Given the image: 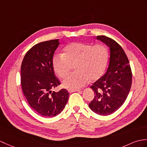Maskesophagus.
Segmentation results:
<instances>
[{
  "label": "esophagus",
  "mask_w": 147,
  "mask_h": 147,
  "mask_svg": "<svg viewBox=\"0 0 147 147\" xmlns=\"http://www.w3.org/2000/svg\"><path fill=\"white\" fill-rule=\"evenodd\" d=\"M80 91V90L77 89V90H74V89H69L68 90V92L69 93H73V92H76V91Z\"/></svg>",
  "instance_id": "34e87169"
}]
</instances>
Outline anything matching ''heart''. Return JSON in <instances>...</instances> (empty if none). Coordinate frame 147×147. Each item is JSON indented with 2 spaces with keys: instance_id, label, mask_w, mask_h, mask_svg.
Returning <instances> with one entry per match:
<instances>
[{
  "instance_id": "heart-1",
  "label": "heart",
  "mask_w": 147,
  "mask_h": 147,
  "mask_svg": "<svg viewBox=\"0 0 147 147\" xmlns=\"http://www.w3.org/2000/svg\"><path fill=\"white\" fill-rule=\"evenodd\" d=\"M109 59L107 49L101 44L74 42L66 46L63 54H56L52 59L53 70L61 78L69 73L75 64L76 72L69 74L63 81V86L69 89L84 86L90 80L96 81L103 76Z\"/></svg>"
}]
</instances>
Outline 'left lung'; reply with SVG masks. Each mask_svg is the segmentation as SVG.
Listing matches in <instances>:
<instances>
[{"label": "left lung", "instance_id": "left-lung-1", "mask_svg": "<svg viewBox=\"0 0 147 147\" xmlns=\"http://www.w3.org/2000/svg\"><path fill=\"white\" fill-rule=\"evenodd\" d=\"M96 39L110 47V62L106 73L91 86L95 96L89 107L95 113L108 116L125 103L131 86L132 74L124 50L115 40L105 36Z\"/></svg>", "mask_w": 147, "mask_h": 147}]
</instances>
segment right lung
I'll list each match as a JSON object with an SVG mask.
<instances>
[{"label": "right lung", "mask_w": 147, "mask_h": 147, "mask_svg": "<svg viewBox=\"0 0 147 147\" xmlns=\"http://www.w3.org/2000/svg\"><path fill=\"white\" fill-rule=\"evenodd\" d=\"M59 39L39 42L27 51L21 64V86L30 107L40 115L53 117L62 111L69 93L66 89L52 92L60 84L52 66Z\"/></svg>", "instance_id": "add662e5"}]
</instances>
